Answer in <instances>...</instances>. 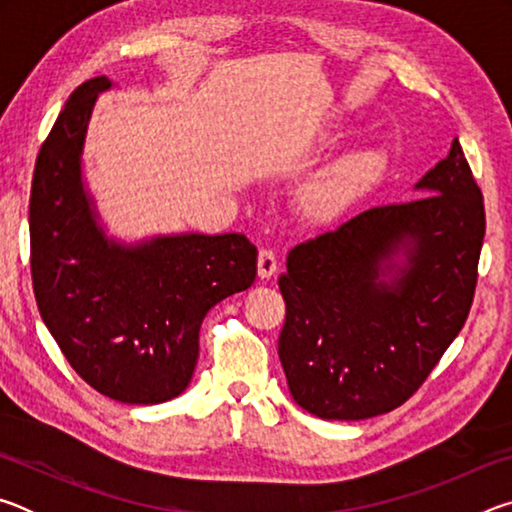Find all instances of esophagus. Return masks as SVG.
<instances>
[{"label": "esophagus", "mask_w": 512, "mask_h": 512, "mask_svg": "<svg viewBox=\"0 0 512 512\" xmlns=\"http://www.w3.org/2000/svg\"><path fill=\"white\" fill-rule=\"evenodd\" d=\"M277 271V257L273 250L262 248L259 250V257H257V275L262 277V280H268V277L275 275Z\"/></svg>", "instance_id": "obj_1"}]
</instances>
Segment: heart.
I'll return each instance as SVG.
<instances>
[{"label":"heart","mask_w":512,"mask_h":512,"mask_svg":"<svg viewBox=\"0 0 512 512\" xmlns=\"http://www.w3.org/2000/svg\"><path fill=\"white\" fill-rule=\"evenodd\" d=\"M384 171V153L357 149L332 164L305 192V210L318 221H332Z\"/></svg>","instance_id":"obj_1"}]
</instances>
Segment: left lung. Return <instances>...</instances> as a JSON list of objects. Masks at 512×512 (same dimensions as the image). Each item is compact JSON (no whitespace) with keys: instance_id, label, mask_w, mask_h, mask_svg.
<instances>
[{"instance_id":"1","label":"left lung","mask_w":512,"mask_h":512,"mask_svg":"<svg viewBox=\"0 0 512 512\" xmlns=\"http://www.w3.org/2000/svg\"><path fill=\"white\" fill-rule=\"evenodd\" d=\"M409 203L379 205L291 248L277 341L289 391L323 420L402 406L470 314L485 235L483 194L461 144Z\"/></svg>"}]
</instances>
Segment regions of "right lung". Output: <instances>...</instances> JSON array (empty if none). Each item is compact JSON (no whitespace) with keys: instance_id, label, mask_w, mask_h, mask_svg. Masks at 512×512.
Listing matches in <instances>:
<instances>
[{"instance_id":"add662e5","label":"right lung","mask_w":512,"mask_h":512,"mask_svg":"<svg viewBox=\"0 0 512 512\" xmlns=\"http://www.w3.org/2000/svg\"><path fill=\"white\" fill-rule=\"evenodd\" d=\"M106 76L65 103L38 153L29 232L33 293L60 352L110 400L160 404L192 381L198 332L216 302L246 291L257 248L244 235L108 239L83 187L81 153Z\"/></svg>"}]
</instances>
